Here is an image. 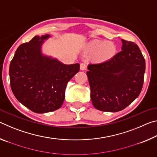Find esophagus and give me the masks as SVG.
<instances>
[{"mask_svg":"<svg viewBox=\"0 0 157 157\" xmlns=\"http://www.w3.org/2000/svg\"><path fill=\"white\" fill-rule=\"evenodd\" d=\"M86 69V66L85 65V63H80V70L81 71H84Z\"/></svg>","mask_w":157,"mask_h":157,"instance_id":"1","label":"esophagus"}]
</instances>
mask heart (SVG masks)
I'll return each mask as SVG.
<instances>
[{
    "label": "heart",
    "instance_id": "b5f03b06",
    "mask_svg": "<svg viewBox=\"0 0 157 157\" xmlns=\"http://www.w3.org/2000/svg\"><path fill=\"white\" fill-rule=\"evenodd\" d=\"M116 46L113 42L102 40H93L85 45L83 52L90 56L89 59L94 63H103L108 62L116 54Z\"/></svg>",
    "mask_w": 157,
    "mask_h": 157
}]
</instances>
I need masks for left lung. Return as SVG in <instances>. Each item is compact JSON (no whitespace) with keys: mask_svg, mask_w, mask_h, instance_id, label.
<instances>
[{"mask_svg":"<svg viewBox=\"0 0 157 157\" xmlns=\"http://www.w3.org/2000/svg\"><path fill=\"white\" fill-rule=\"evenodd\" d=\"M121 41L122 50L112 59L88 66L91 99L94 107L100 111L124 109L138 98L143 88L144 57L136 44Z\"/></svg>","mask_w":157,"mask_h":157,"instance_id":"obj_1","label":"left lung"}]
</instances>
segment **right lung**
Wrapping results in <instances>:
<instances>
[{
    "label": "right lung",
    "mask_w": 157,
    "mask_h": 157,
    "mask_svg": "<svg viewBox=\"0 0 157 157\" xmlns=\"http://www.w3.org/2000/svg\"><path fill=\"white\" fill-rule=\"evenodd\" d=\"M48 34L35 36L16 50L10 62V86L16 98L33 112L44 113L59 109L66 85L79 71V63L64 64L43 54Z\"/></svg>",
    "instance_id": "add662e5"
}]
</instances>
